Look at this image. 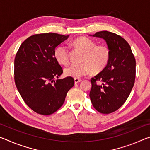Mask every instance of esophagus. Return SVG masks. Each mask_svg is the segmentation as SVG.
I'll return each mask as SVG.
<instances>
[{"instance_id": "34e87169", "label": "esophagus", "mask_w": 150, "mask_h": 150, "mask_svg": "<svg viewBox=\"0 0 150 150\" xmlns=\"http://www.w3.org/2000/svg\"><path fill=\"white\" fill-rule=\"evenodd\" d=\"M74 81H75V84H77V83L81 82V79H74Z\"/></svg>"}]
</instances>
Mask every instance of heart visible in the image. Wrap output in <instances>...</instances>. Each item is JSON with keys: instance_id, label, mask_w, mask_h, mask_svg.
<instances>
[{"instance_id": "b5f03b06", "label": "heart", "mask_w": 150, "mask_h": 150, "mask_svg": "<svg viewBox=\"0 0 150 150\" xmlns=\"http://www.w3.org/2000/svg\"><path fill=\"white\" fill-rule=\"evenodd\" d=\"M73 44L85 53L81 64H73L64 69V73L67 77L79 79L88 75L95 70L103 69L107 64L110 56L108 49L103 45H96V43L86 37H79L75 39ZM55 57L60 64L66 65L69 61V49L65 45H59L54 52Z\"/></svg>"}]
</instances>
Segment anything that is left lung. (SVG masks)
<instances>
[{
    "label": "left lung",
    "mask_w": 150,
    "mask_h": 150,
    "mask_svg": "<svg viewBox=\"0 0 150 150\" xmlns=\"http://www.w3.org/2000/svg\"><path fill=\"white\" fill-rule=\"evenodd\" d=\"M106 43L110 52L107 65L91 79L89 96L96 110L109 114L117 110L130 95L136 77V60L128 43L115 33L101 31L89 35Z\"/></svg>",
    "instance_id": "left-lung-1"
}]
</instances>
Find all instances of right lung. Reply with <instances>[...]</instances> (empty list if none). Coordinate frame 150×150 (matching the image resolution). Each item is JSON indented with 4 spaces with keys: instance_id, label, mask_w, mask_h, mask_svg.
I'll list each match as a JSON object with an SVG mask.
<instances>
[{
    "instance_id": "1",
    "label": "right lung",
    "mask_w": 150,
    "mask_h": 150,
    "mask_svg": "<svg viewBox=\"0 0 150 150\" xmlns=\"http://www.w3.org/2000/svg\"><path fill=\"white\" fill-rule=\"evenodd\" d=\"M68 38L55 33L32 35L22 43L16 55L14 80L17 89L26 105L40 115L56 112L74 85L71 77L54 80L63 73L55 57V49Z\"/></svg>"
}]
</instances>
